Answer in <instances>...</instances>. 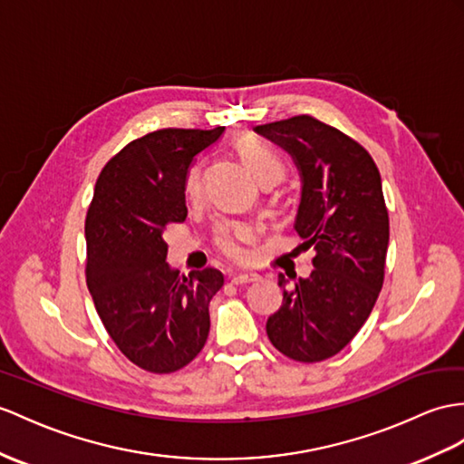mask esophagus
I'll list each match as a JSON object with an SVG mask.
<instances>
[{
  "label": "esophagus",
  "instance_id": "34e87169",
  "mask_svg": "<svg viewBox=\"0 0 464 464\" xmlns=\"http://www.w3.org/2000/svg\"><path fill=\"white\" fill-rule=\"evenodd\" d=\"M259 276L256 274H238L232 277V284L234 285H247V284H254V281H257Z\"/></svg>",
  "mask_w": 464,
  "mask_h": 464
}]
</instances>
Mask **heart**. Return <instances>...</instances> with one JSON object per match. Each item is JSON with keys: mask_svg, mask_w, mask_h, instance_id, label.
Here are the masks:
<instances>
[{"mask_svg": "<svg viewBox=\"0 0 464 464\" xmlns=\"http://www.w3.org/2000/svg\"><path fill=\"white\" fill-rule=\"evenodd\" d=\"M236 151H238L240 160L247 167L259 185H274L284 177L285 165L281 157L269 150L266 143L252 138V135H242L236 140ZM185 195L187 198H197L200 195V167H190L185 179ZM256 240V230L247 224H224L217 232V246L218 250L228 256L236 262L246 259V244H252Z\"/></svg>", "mask_w": 464, "mask_h": 464, "instance_id": "b5f03b06", "label": "heart"}]
</instances>
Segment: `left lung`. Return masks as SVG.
I'll list each match as a JSON object with an SVG mask.
<instances>
[{
    "instance_id": "obj_1",
    "label": "left lung",
    "mask_w": 464,
    "mask_h": 464,
    "mask_svg": "<svg viewBox=\"0 0 464 464\" xmlns=\"http://www.w3.org/2000/svg\"><path fill=\"white\" fill-rule=\"evenodd\" d=\"M254 131L295 163L301 177L295 230L317 254L311 276L293 287L279 274L284 304L266 331L281 354L321 362L353 341L380 295L390 240L380 171L362 145L311 116Z\"/></svg>"
}]
</instances>
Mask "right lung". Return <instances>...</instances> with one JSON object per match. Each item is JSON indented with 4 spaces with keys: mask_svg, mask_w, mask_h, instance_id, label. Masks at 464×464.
<instances>
[{
    "mask_svg": "<svg viewBox=\"0 0 464 464\" xmlns=\"http://www.w3.org/2000/svg\"><path fill=\"white\" fill-rule=\"evenodd\" d=\"M224 128L157 130L111 157L86 214V285L116 346L135 366L169 374L187 366L210 331L208 303L224 285L218 269L180 276L163 232L185 222V179Z\"/></svg>",
    "mask_w": 464,
    "mask_h": 464,
    "instance_id": "right-lung-1",
    "label": "right lung"
}]
</instances>
